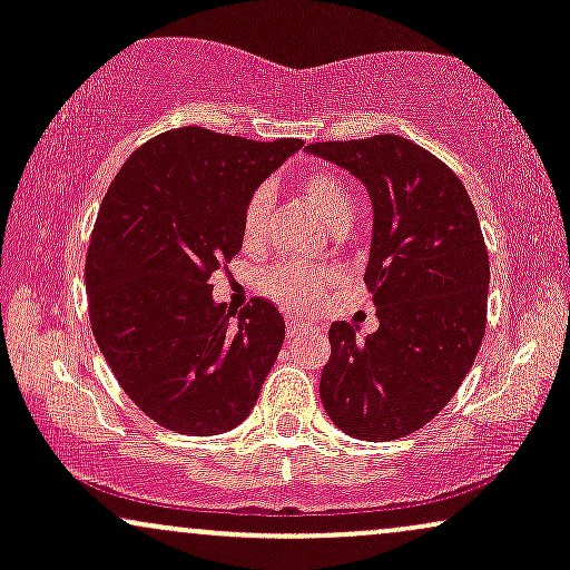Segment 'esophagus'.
Masks as SVG:
<instances>
[{"instance_id":"34e87169","label":"esophagus","mask_w":570,"mask_h":570,"mask_svg":"<svg viewBox=\"0 0 570 570\" xmlns=\"http://www.w3.org/2000/svg\"><path fill=\"white\" fill-rule=\"evenodd\" d=\"M313 330H316V326H313L311 322H303V318H297V316L286 318V337H289V340L303 337V335H307V332H313Z\"/></svg>"}]
</instances>
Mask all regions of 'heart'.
Wrapping results in <instances>:
<instances>
[{
    "label": "heart",
    "mask_w": 570,
    "mask_h": 570,
    "mask_svg": "<svg viewBox=\"0 0 570 570\" xmlns=\"http://www.w3.org/2000/svg\"><path fill=\"white\" fill-rule=\"evenodd\" d=\"M299 198L307 203L326 230L337 233L351 225L356 212V198L351 187L332 171H311L297 181ZM267 225V195L263 189L252 195L240 217V244L246 252H257L265 240ZM337 284V273L332 267L313 265H278L265 273L263 289L267 297L292 311H311L324 299V294Z\"/></svg>",
    "instance_id": "1"
}]
</instances>
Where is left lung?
I'll return each instance as SVG.
<instances>
[{
    "mask_svg": "<svg viewBox=\"0 0 570 570\" xmlns=\"http://www.w3.org/2000/svg\"><path fill=\"white\" fill-rule=\"evenodd\" d=\"M367 187L375 222L364 284L377 332L330 330L322 402L356 440H399L423 429L472 370L488 324L490 263L466 187L440 158L394 134L316 141Z\"/></svg>",
    "mask_w": 570,
    "mask_h": 570,
    "instance_id": "left-lung-1",
    "label": "left lung"
}]
</instances>
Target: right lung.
<instances>
[{"instance_id": "1", "label": "right lung", "mask_w": 570, "mask_h": 570, "mask_svg": "<svg viewBox=\"0 0 570 570\" xmlns=\"http://www.w3.org/2000/svg\"><path fill=\"white\" fill-rule=\"evenodd\" d=\"M303 139L174 128L141 144L104 195L85 257L90 330L120 389L176 434L246 421L284 345V316L254 297L238 322L208 278L240 252L246 200Z\"/></svg>"}]
</instances>
